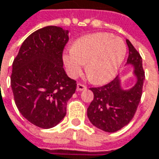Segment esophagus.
Masks as SVG:
<instances>
[{
  "instance_id": "obj_1",
  "label": "esophagus",
  "mask_w": 159,
  "mask_h": 159,
  "mask_svg": "<svg viewBox=\"0 0 159 159\" xmlns=\"http://www.w3.org/2000/svg\"><path fill=\"white\" fill-rule=\"evenodd\" d=\"M86 88H87L86 85H84V84H81V83H78V84H77V90H78V91L85 90Z\"/></svg>"
}]
</instances>
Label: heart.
Here are the masks:
<instances>
[{
	"instance_id": "heart-1",
	"label": "heart",
	"mask_w": 159,
	"mask_h": 159,
	"mask_svg": "<svg viewBox=\"0 0 159 159\" xmlns=\"http://www.w3.org/2000/svg\"><path fill=\"white\" fill-rule=\"evenodd\" d=\"M126 48L122 39L109 34H94L83 37L73 45L72 52L64 55L67 73L77 77L86 65V75L96 84L106 83L117 73Z\"/></svg>"
}]
</instances>
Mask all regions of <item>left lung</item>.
Segmentation results:
<instances>
[{
  "mask_svg": "<svg viewBox=\"0 0 159 159\" xmlns=\"http://www.w3.org/2000/svg\"><path fill=\"white\" fill-rule=\"evenodd\" d=\"M128 46L127 64L135 66L137 76L136 85L128 91H124L116 77L108 84L91 87L94 99L87 108V116L90 122L97 128L113 133L121 129L133 119L141 100L145 71L142 65V57L133 44L126 39Z\"/></svg>",
  "mask_w": 159,
  "mask_h": 159,
  "instance_id": "1",
  "label": "left lung"
}]
</instances>
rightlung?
<instances>
[{"label": "right lung", "mask_w": 159, "mask_h": 159, "mask_svg": "<svg viewBox=\"0 0 159 159\" xmlns=\"http://www.w3.org/2000/svg\"><path fill=\"white\" fill-rule=\"evenodd\" d=\"M68 32L46 26L22 43L12 63L11 86L18 110L41 128L56 125L66 115L68 100L75 93L76 81L64 69L63 53Z\"/></svg>", "instance_id": "add662e5"}]
</instances>
